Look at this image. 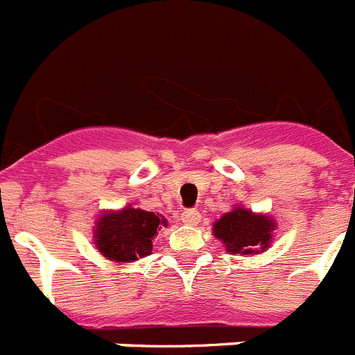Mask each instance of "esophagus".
<instances>
[{
	"label": "esophagus",
	"mask_w": 355,
	"mask_h": 355,
	"mask_svg": "<svg viewBox=\"0 0 355 355\" xmlns=\"http://www.w3.org/2000/svg\"><path fill=\"white\" fill-rule=\"evenodd\" d=\"M181 220H183L184 224L196 226V224H199V220H201V214H199L198 210H184L183 214H181Z\"/></svg>",
	"instance_id": "34e87169"
}]
</instances>
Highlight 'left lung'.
I'll use <instances>...</instances> for the list:
<instances>
[{
	"mask_svg": "<svg viewBox=\"0 0 355 355\" xmlns=\"http://www.w3.org/2000/svg\"><path fill=\"white\" fill-rule=\"evenodd\" d=\"M271 230H275V223L269 217L242 208L228 211L214 224V235L233 255L264 251L271 241Z\"/></svg>",
	"mask_w": 355,
	"mask_h": 355,
	"instance_id": "obj_1",
	"label": "left lung"
}]
</instances>
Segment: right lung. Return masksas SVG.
Instances as JSON below:
<instances>
[{
	"instance_id": "add662e5",
	"label": "right lung",
	"mask_w": 355,
	"mask_h": 355,
	"mask_svg": "<svg viewBox=\"0 0 355 355\" xmlns=\"http://www.w3.org/2000/svg\"><path fill=\"white\" fill-rule=\"evenodd\" d=\"M162 226H166L163 215L125 207L122 211H111L100 217L95 244L109 260L132 262L153 253L154 235Z\"/></svg>"
}]
</instances>
